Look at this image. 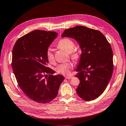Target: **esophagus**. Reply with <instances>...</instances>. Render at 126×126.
<instances>
[{"instance_id": "obj_1", "label": "esophagus", "mask_w": 126, "mask_h": 126, "mask_svg": "<svg viewBox=\"0 0 126 126\" xmlns=\"http://www.w3.org/2000/svg\"><path fill=\"white\" fill-rule=\"evenodd\" d=\"M72 78V76L70 75V76H65V78L66 79H70L71 78Z\"/></svg>"}]
</instances>
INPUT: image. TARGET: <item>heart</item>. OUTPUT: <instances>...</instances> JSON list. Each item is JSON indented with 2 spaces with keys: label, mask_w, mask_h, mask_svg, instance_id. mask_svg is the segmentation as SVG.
I'll return each instance as SVG.
<instances>
[{
  "label": "heart",
  "mask_w": 126,
  "mask_h": 126,
  "mask_svg": "<svg viewBox=\"0 0 126 126\" xmlns=\"http://www.w3.org/2000/svg\"><path fill=\"white\" fill-rule=\"evenodd\" d=\"M57 46L59 48L64 49L67 52L70 53V57L72 59L77 60L79 57V53L74 50L75 44L71 39L68 38H64L61 39L57 43ZM46 57L49 63H53L54 62V56L53 54L52 50L51 48H48L46 50ZM72 68V64L70 63H66L59 64L56 68V71L59 74L64 75H69L70 73V70Z\"/></svg>",
  "instance_id": "b5f03b06"
}]
</instances>
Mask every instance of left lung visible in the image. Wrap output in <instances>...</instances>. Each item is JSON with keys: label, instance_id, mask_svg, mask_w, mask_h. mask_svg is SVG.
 I'll use <instances>...</instances> for the list:
<instances>
[{"label": "left lung", "instance_id": "obj_1", "mask_svg": "<svg viewBox=\"0 0 126 126\" xmlns=\"http://www.w3.org/2000/svg\"><path fill=\"white\" fill-rule=\"evenodd\" d=\"M62 37L75 39L82 51L76 70L80 80L76 92L85 101L95 99L104 93L112 75L111 46L100 32L82 26L64 30Z\"/></svg>", "mask_w": 126, "mask_h": 126}]
</instances>
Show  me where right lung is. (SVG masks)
<instances>
[{
    "label": "right lung",
    "instance_id": "right-lung-1",
    "mask_svg": "<svg viewBox=\"0 0 126 126\" xmlns=\"http://www.w3.org/2000/svg\"><path fill=\"white\" fill-rule=\"evenodd\" d=\"M57 35L36 30L19 38L13 47L11 65L18 85L29 98L40 104L55 98L64 80L47 67L46 50Z\"/></svg>",
    "mask_w": 126,
    "mask_h": 126
}]
</instances>
